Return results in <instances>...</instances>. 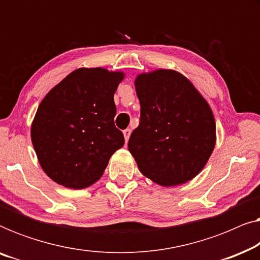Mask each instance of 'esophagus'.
Returning a JSON list of instances; mask_svg holds the SVG:
<instances>
[{"label":"esophagus","mask_w":260,"mask_h":260,"mask_svg":"<svg viewBox=\"0 0 260 260\" xmlns=\"http://www.w3.org/2000/svg\"><path fill=\"white\" fill-rule=\"evenodd\" d=\"M123 134H124V138H125V142L129 141L130 135H131V130L130 129H125V130L123 131Z\"/></svg>","instance_id":"34e87169"}]
</instances>
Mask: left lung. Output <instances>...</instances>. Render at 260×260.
<instances>
[{
    "label": "left lung",
    "instance_id": "left-lung-1",
    "mask_svg": "<svg viewBox=\"0 0 260 260\" xmlns=\"http://www.w3.org/2000/svg\"><path fill=\"white\" fill-rule=\"evenodd\" d=\"M135 87L141 117L127 148L138 169L166 187L191 180L215 145V120L207 102L172 70L140 74Z\"/></svg>",
    "mask_w": 260,
    "mask_h": 260
}]
</instances>
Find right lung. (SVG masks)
Segmentation results:
<instances>
[{"mask_svg": "<svg viewBox=\"0 0 260 260\" xmlns=\"http://www.w3.org/2000/svg\"><path fill=\"white\" fill-rule=\"evenodd\" d=\"M123 78L101 67L76 70L39 105L31 142L42 169L56 183L73 189L91 186L124 145L113 120V94Z\"/></svg>", "mask_w": 260, "mask_h": 260, "instance_id": "right-lung-1", "label": "right lung"}]
</instances>
